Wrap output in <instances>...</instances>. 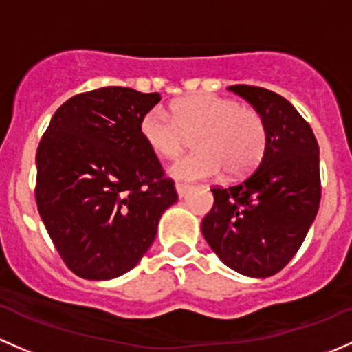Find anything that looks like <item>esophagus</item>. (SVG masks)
Listing matches in <instances>:
<instances>
[{
    "label": "esophagus",
    "mask_w": 352,
    "mask_h": 352,
    "mask_svg": "<svg viewBox=\"0 0 352 352\" xmlns=\"http://www.w3.org/2000/svg\"><path fill=\"white\" fill-rule=\"evenodd\" d=\"M188 188H190V186H188V184H184V182H177L175 184V190H177V194L180 195V197H184V195L187 194Z\"/></svg>",
    "instance_id": "34e87169"
}]
</instances>
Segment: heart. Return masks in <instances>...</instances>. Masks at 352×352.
Here are the masks:
<instances>
[{"label": "heart", "mask_w": 352, "mask_h": 352, "mask_svg": "<svg viewBox=\"0 0 352 352\" xmlns=\"http://www.w3.org/2000/svg\"><path fill=\"white\" fill-rule=\"evenodd\" d=\"M140 133L153 153L173 160L195 136L199 151L180 158L172 166L177 179L243 177L263 158L268 133L263 116L254 108L212 92L186 96L173 102L172 113L153 106L143 114Z\"/></svg>", "instance_id": "b5f03b06"}]
</instances>
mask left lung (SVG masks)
Segmentation results:
<instances>
[{"instance_id":"8db88e82","label":"left lung","mask_w":352,"mask_h":352,"mask_svg":"<svg viewBox=\"0 0 352 352\" xmlns=\"http://www.w3.org/2000/svg\"><path fill=\"white\" fill-rule=\"evenodd\" d=\"M263 116L268 143L256 168L232 186L212 187L202 234L234 272L278 273L302 246L320 204L319 145L297 109L268 89L229 86Z\"/></svg>"}]
</instances>
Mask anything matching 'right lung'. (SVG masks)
Wrapping results in <instances>:
<instances>
[{"mask_svg": "<svg viewBox=\"0 0 352 352\" xmlns=\"http://www.w3.org/2000/svg\"><path fill=\"white\" fill-rule=\"evenodd\" d=\"M158 92L101 87L72 96L36 150L35 201L55 250L80 278L109 280L138 265L173 180L140 133Z\"/></svg>", "mask_w": 352, "mask_h": 352, "instance_id": "right-lung-1", "label": "right lung"}]
</instances>
